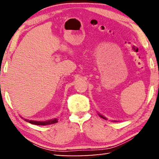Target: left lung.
<instances>
[{
  "label": "left lung",
  "mask_w": 159,
  "mask_h": 159,
  "mask_svg": "<svg viewBox=\"0 0 159 159\" xmlns=\"http://www.w3.org/2000/svg\"><path fill=\"white\" fill-rule=\"evenodd\" d=\"M98 115L99 116H100L101 118H104V119H105V120H107V118H105L104 116H103L102 115H101V114H98Z\"/></svg>",
  "instance_id": "8db88e82"
}]
</instances>
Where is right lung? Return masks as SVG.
<instances>
[{
    "label": "right lung",
    "instance_id": "obj_1",
    "mask_svg": "<svg viewBox=\"0 0 159 159\" xmlns=\"http://www.w3.org/2000/svg\"><path fill=\"white\" fill-rule=\"evenodd\" d=\"M25 120H26V121L31 123V124L38 125H47L54 124V123H56L58 121L57 118H54V119L48 120H46V121H36V120H29L25 119Z\"/></svg>",
    "mask_w": 159,
    "mask_h": 159
}]
</instances>
